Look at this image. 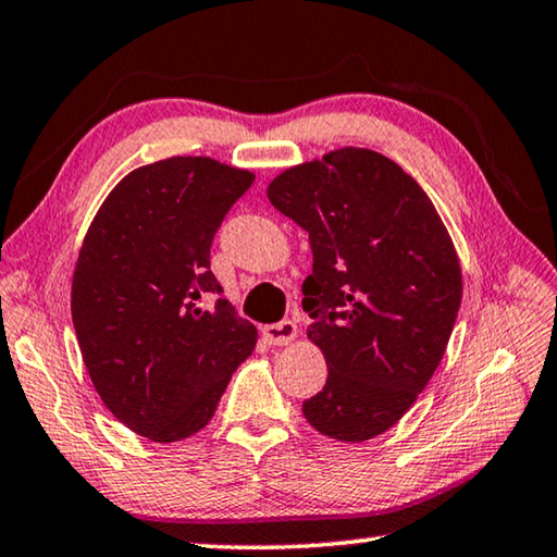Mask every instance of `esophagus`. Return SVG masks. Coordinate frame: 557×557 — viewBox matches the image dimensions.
Listing matches in <instances>:
<instances>
[{
	"label": "esophagus",
	"mask_w": 557,
	"mask_h": 557,
	"mask_svg": "<svg viewBox=\"0 0 557 557\" xmlns=\"http://www.w3.org/2000/svg\"><path fill=\"white\" fill-rule=\"evenodd\" d=\"M262 334H265V338H268L270 344L282 346V344L295 342L297 324L289 322V319H282V322H277V324H268L265 329H262Z\"/></svg>",
	"instance_id": "obj_1"
}]
</instances>
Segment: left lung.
<instances>
[{
	"label": "left lung",
	"instance_id": "left-lung-1",
	"mask_svg": "<svg viewBox=\"0 0 557 557\" xmlns=\"http://www.w3.org/2000/svg\"><path fill=\"white\" fill-rule=\"evenodd\" d=\"M309 233L301 307L326 358V385L305 400L309 425L363 442L393 428L445 356L461 270L445 223L410 174L371 149L344 147L268 186Z\"/></svg>",
	"mask_w": 557,
	"mask_h": 557
}]
</instances>
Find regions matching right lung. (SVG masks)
<instances>
[{"label": "right lung", "mask_w": 557, "mask_h": 557, "mask_svg": "<svg viewBox=\"0 0 557 557\" xmlns=\"http://www.w3.org/2000/svg\"><path fill=\"white\" fill-rule=\"evenodd\" d=\"M256 174L211 157L139 166L92 219L73 272L75 336L102 403L154 442L209 425L258 329L211 272V243Z\"/></svg>", "instance_id": "right-lung-1"}]
</instances>
